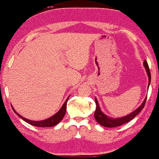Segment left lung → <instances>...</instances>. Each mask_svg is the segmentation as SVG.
<instances>
[{
  "instance_id": "8db88e82",
  "label": "left lung",
  "mask_w": 159,
  "mask_h": 159,
  "mask_svg": "<svg viewBox=\"0 0 159 159\" xmlns=\"http://www.w3.org/2000/svg\"><path fill=\"white\" fill-rule=\"evenodd\" d=\"M143 64H144V66L145 70L147 71V73H148V75L149 77V83H148V88L150 84V82H151V73L150 71H149V66L148 64V62L146 61V60L144 61L143 62ZM146 100L147 98H145V99L143 101V102L142 103L141 105H140L138 109H136L135 111H134L132 113H129V114L122 117V118H112L111 117H109L106 116L104 114V113H102L100 107L99 106V104L98 102L97 99L95 98V104H96V109H95V113H94V116L97 122H98L99 124L101 125L102 126L105 127H116L118 126H120V125L127 123V122H129L130 120H131L134 118L139 114V113L140 112L143 108L145 107V104L146 102Z\"/></svg>"
}]
</instances>
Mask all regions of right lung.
<instances>
[{"instance_id":"right-lung-1","label":"right lung","mask_w":159,"mask_h":159,"mask_svg":"<svg viewBox=\"0 0 159 159\" xmlns=\"http://www.w3.org/2000/svg\"><path fill=\"white\" fill-rule=\"evenodd\" d=\"M69 97L67 98V100L65 101V102L63 104L61 109H59L57 113H56L55 115H53L52 117H50L49 118H47L46 120H40V121H34V120H28L27 118H23V116L19 114L16 111L14 110L13 107H11L14 113H16V115L19 116L20 118L23 120L24 121L28 122V124L32 125L33 126L36 127H52L55 126V125H57L59 122H60L61 120L64 118L66 113V104Z\"/></svg>"}]
</instances>
